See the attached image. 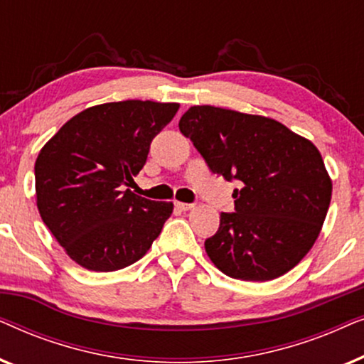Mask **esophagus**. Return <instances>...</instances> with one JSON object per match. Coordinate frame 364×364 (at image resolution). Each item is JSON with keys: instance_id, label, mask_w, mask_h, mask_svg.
Listing matches in <instances>:
<instances>
[{"instance_id": "esophagus-1", "label": "esophagus", "mask_w": 364, "mask_h": 364, "mask_svg": "<svg viewBox=\"0 0 364 364\" xmlns=\"http://www.w3.org/2000/svg\"><path fill=\"white\" fill-rule=\"evenodd\" d=\"M176 207L178 210H191L193 207V203H186V202H176Z\"/></svg>"}]
</instances>
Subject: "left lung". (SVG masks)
Instances as JSON below:
<instances>
[{"label":"left lung","instance_id":"obj_1","mask_svg":"<svg viewBox=\"0 0 364 364\" xmlns=\"http://www.w3.org/2000/svg\"><path fill=\"white\" fill-rule=\"evenodd\" d=\"M208 168L233 191L235 212L205 240L218 270L267 282L291 270L320 235L331 200L321 154L283 124L230 109L193 106L178 121Z\"/></svg>","mask_w":364,"mask_h":364}]
</instances>
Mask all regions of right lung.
I'll use <instances>...</instances> for the list:
<instances>
[{
    "label": "right lung",
    "mask_w": 364,
    "mask_h": 364,
    "mask_svg": "<svg viewBox=\"0 0 364 364\" xmlns=\"http://www.w3.org/2000/svg\"><path fill=\"white\" fill-rule=\"evenodd\" d=\"M176 102L121 101L89 107L59 129L34 166L43 222L79 265L114 272L146 255L172 213L129 191Z\"/></svg>",
    "instance_id": "1"
}]
</instances>
